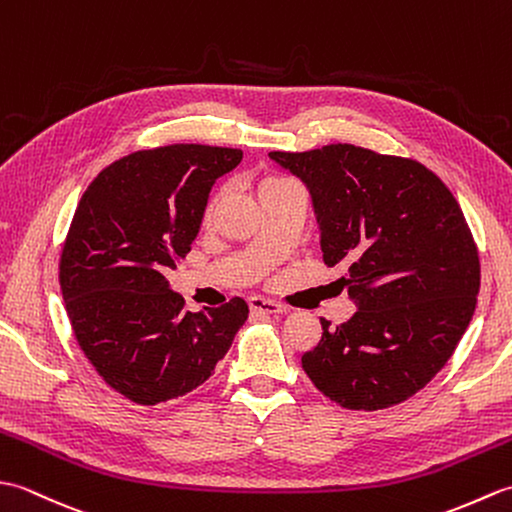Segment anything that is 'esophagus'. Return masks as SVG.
<instances>
[{
  "instance_id": "obj_1",
  "label": "esophagus",
  "mask_w": 512,
  "mask_h": 512,
  "mask_svg": "<svg viewBox=\"0 0 512 512\" xmlns=\"http://www.w3.org/2000/svg\"><path fill=\"white\" fill-rule=\"evenodd\" d=\"M248 308L253 312H259V314H286L288 312L286 306H281V303L264 299V297H250Z\"/></svg>"
}]
</instances>
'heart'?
Wrapping results in <instances>:
<instances>
[{
  "mask_svg": "<svg viewBox=\"0 0 512 512\" xmlns=\"http://www.w3.org/2000/svg\"><path fill=\"white\" fill-rule=\"evenodd\" d=\"M211 213H213V206H211V209H209V215H211Z\"/></svg>",
  "mask_w": 512,
  "mask_h": 512,
  "instance_id": "obj_1",
  "label": "heart"
}]
</instances>
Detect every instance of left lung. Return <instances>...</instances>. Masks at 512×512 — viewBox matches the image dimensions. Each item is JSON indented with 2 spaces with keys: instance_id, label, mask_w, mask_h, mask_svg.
Returning <instances> with one entry per match:
<instances>
[{
  "instance_id": "left-lung-1",
  "label": "left lung",
  "mask_w": 512,
  "mask_h": 512,
  "mask_svg": "<svg viewBox=\"0 0 512 512\" xmlns=\"http://www.w3.org/2000/svg\"><path fill=\"white\" fill-rule=\"evenodd\" d=\"M270 160L303 182L323 262L345 264L356 312L301 365L321 394L376 411L411 398L447 365L473 319L480 259L458 200L416 160L354 145Z\"/></svg>"
}]
</instances>
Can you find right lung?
<instances>
[{
	"label": "right lung",
	"instance_id": "obj_1",
	"mask_svg": "<svg viewBox=\"0 0 512 512\" xmlns=\"http://www.w3.org/2000/svg\"><path fill=\"white\" fill-rule=\"evenodd\" d=\"M242 151L171 145L116 160L76 206L61 295L76 341L107 385L138 405L189 394L248 319L244 299L182 310L165 277L191 250L217 178Z\"/></svg>",
	"mask_w": 512,
	"mask_h": 512
}]
</instances>
